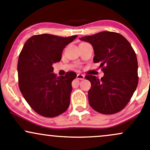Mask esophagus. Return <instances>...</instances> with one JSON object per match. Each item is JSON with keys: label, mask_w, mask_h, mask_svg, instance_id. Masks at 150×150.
I'll use <instances>...</instances> for the list:
<instances>
[{"label": "esophagus", "mask_w": 150, "mask_h": 150, "mask_svg": "<svg viewBox=\"0 0 150 150\" xmlns=\"http://www.w3.org/2000/svg\"><path fill=\"white\" fill-rule=\"evenodd\" d=\"M77 78H78V80H84L85 75H83V74H78V75H77Z\"/></svg>", "instance_id": "1"}]
</instances>
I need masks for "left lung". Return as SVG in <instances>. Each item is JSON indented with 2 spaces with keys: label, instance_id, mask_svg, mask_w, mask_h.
<instances>
[{
  "label": "left lung",
  "instance_id": "8db88e82",
  "mask_svg": "<svg viewBox=\"0 0 150 150\" xmlns=\"http://www.w3.org/2000/svg\"><path fill=\"white\" fill-rule=\"evenodd\" d=\"M91 44L104 76L98 79L88 75L91 83L88 101L93 110L105 115L122 110L129 103L138 84V63L136 54L128 40L120 33L103 31L80 38Z\"/></svg>",
  "mask_w": 150,
  "mask_h": 150
}]
</instances>
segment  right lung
Wrapping results in <instances>:
<instances>
[{
    "label": "right lung",
    "instance_id": "obj_1",
    "mask_svg": "<svg viewBox=\"0 0 150 150\" xmlns=\"http://www.w3.org/2000/svg\"><path fill=\"white\" fill-rule=\"evenodd\" d=\"M77 35L63 38L50 34L30 37L25 42L18 62V85L25 100L38 114L54 117L70 105L74 72L57 77L52 65L61 60L65 46Z\"/></svg>",
    "mask_w": 150,
    "mask_h": 150
}]
</instances>
